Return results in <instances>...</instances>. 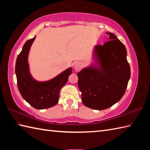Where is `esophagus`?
Segmentation results:
<instances>
[{
    "instance_id": "obj_1",
    "label": "esophagus",
    "mask_w": 150,
    "mask_h": 150,
    "mask_svg": "<svg viewBox=\"0 0 150 150\" xmlns=\"http://www.w3.org/2000/svg\"><path fill=\"white\" fill-rule=\"evenodd\" d=\"M82 68V64L81 62H77L75 64V69L76 71H79Z\"/></svg>"
}]
</instances>
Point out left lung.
<instances>
[{"mask_svg":"<svg viewBox=\"0 0 150 150\" xmlns=\"http://www.w3.org/2000/svg\"><path fill=\"white\" fill-rule=\"evenodd\" d=\"M106 33L110 40L94 48L98 68L90 66L77 73L82 103L97 110L107 109L120 100L131 75L126 47L115 35Z\"/></svg>","mask_w":150,"mask_h":150,"instance_id":"obj_1","label":"left lung"}]
</instances>
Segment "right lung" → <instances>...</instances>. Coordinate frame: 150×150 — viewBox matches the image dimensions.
<instances>
[{
    "mask_svg": "<svg viewBox=\"0 0 150 150\" xmlns=\"http://www.w3.org/2000/svg\"><path fill=\"white\" fill-rule=\"evenodd\" d=\"M35 37L27 40L18 55L15 64L17 86L22 97L31 106L37 110L47 109L57 104L59 92L71 74L69 68L52 80L39 82L31 77L28 63V57L31 44Z\"/></svg>",
    "mask_w": 150,
    "mask_h": 150,
    "instance_id": "right-lung-1",
    "label": "right lung"
}]
</instances>
